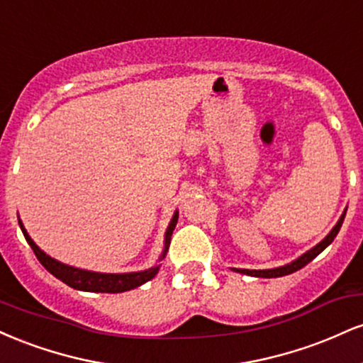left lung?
Here are the masks:
<instances>
[{"label": "left lung", "instance_id": "left-lung-1", "mask_svg": "<svg viewBox=\"0 0 363 363\" xmlns=\"http://www.w3.org/2000/svg\"><path fill=\"white\" fill-rule=\"evenodd\" d=\"M345 213H347V211H345ZM345 213L341 215V218L338 220V223L335 225V228H333V230L329 232L328 237L323 240V242H319L314 249H311L309 252H306V254H303V256L298 257V259H295L294 262H290V264L281 266V268H274V269H237L235 268V272L237 273L249 274V277H259V278H278V277H285V274H290V273H294V272H298V269L303 268V266H306V264H309V262L314 259V257L318 256V254L323 252L324 249H326L328 245L331 244L333 240H335V237L338 235V232H340V228H341V223H343V220H345Z\"/></svg>", "mask_w": 363, "mask_h": 363}]
</instances>
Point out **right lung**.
<instances>
[{"instance_id":"add662e5","label":"right lung","mask_w":363,"mask_h":363,"mask_svg":"<svg viewBox=\"0 0 363 363\" xmlns=\"http://www.w3.org/2000/svg\"><path fill=\"white\" fill-rule=\"evenodd\" d=\"M18 223H20V228H22L25 239H27L28 245H30L32 251H34L37 259L40 261V264H43L49 273L54 274L57 280L66 283V285L72 286V289L83 290V291H102V294H119V291H128V290L136 289V286L143 285V283L152 280V278L155 277L158 272V266H155V268H150V269H147V272L107 274V273L85 272V269H78V268H73V266L62 264V262L52 259L51 256H48L44 251H40V249L35 245L34 240L30 239V235L27 234V230H25L20 220H18ZM176 223H177V211H176V215H174L172 222H170V225H169L167 234H165L164 256L169 249L170 235H172L174 228H176Z\"/></svg>"}]
</instances>
